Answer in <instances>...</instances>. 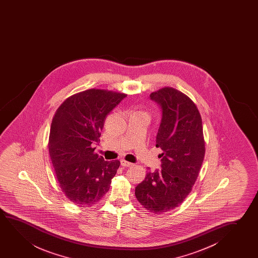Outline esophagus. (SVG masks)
Segmentation results:
<instances>
[{
  "label": "esophagus",
  "mask_w": 258,
  "mask_h": 258,
  "mask_svg": "<svg viewBox=\"0 0 258 258\" xmlns=\"http://www.w3.org/2000/svg\"><path fill=\"white\" fill-rule=\"evenodd\" d=\"M120 164H121V166H125V167H131V166H132L133 165H134V164H132V163L127 162V161L124 160V159L120 160Z\"/></svg>",
  "instance_id": "obj_1"
}]
</instances>
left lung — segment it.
I'll return each mask as SVG.
<instances>
[{
  "mask_svg": "<svg viewBox=\"0 0 258 258\" xmlns=\"http://www.w3.org/2000/svg\"><path fill=\"white\" fill-rule=\"evenodd\" d=\"M161 108L156 147L162 150L161 169L149 172L136 187L138 202L156 214L176 208L190 193L205 153L202 118L187 95L172 87L152 92Z\"/></svg>",
  "mask_w": 258,
  "mask_h": 258,
  "instance_id": "obj_1",
  "label": "left lung"
}]
</instances>
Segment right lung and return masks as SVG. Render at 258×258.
<instances>
[{
	"instance_id": "right-lung-1",
	"label": "right lung",
	"mask_w": 258,
	"mask_h": 258,
	"mask_svg": "<svg viewBox=\"0 0 258 258\" xmlns=\"http://www.w3.org/2000/svg\"><path fill=\"white\" fill-rule=\"evenodd\" d=\"M126 96L90 89L68 98L53 116L50 158L61 190L76 205H95L109 190L120 161H106L92 145L99 143L106 116Z\"/></svg>"
}]
</instances>
